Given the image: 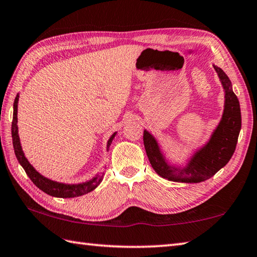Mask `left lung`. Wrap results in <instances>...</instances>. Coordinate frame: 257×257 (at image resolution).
Segmentation results:
<instances>
[{
  "mask_svg": "<svg viewBox=\"0 0 257 257\" xmlns=\"http://www.w3.org/2000/svg\"><path fill=\"white\" fill-rule=\"evenodd\" d=\"M225 90V105L219 124L204 147L193 153L186 167L169 164L161 152L158 141L144 130L143 142L152 168L160 177L170 181L197 183L211 178L224 168L235 152L241 127L239 101L234 94L231 83L224 71L214 65Z\"/></svg>",
  "mask_w": 257,
  "mask_h": 257,
  "instance_id": "obj_1",
  "label": "left lung"
}]
</instances>
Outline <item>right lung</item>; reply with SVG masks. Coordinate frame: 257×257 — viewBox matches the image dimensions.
<instances>
[{"label": "right lung", "instance_id": "obj_1", "mask_svg": "<svg viewBox=\"0 0 257 257\" xmlns=\"http://www.w3.org/2000/svg\"><path fill=\"white\" fill-rule=\"evenodd\" d=\"M18 101H19V94L17 95L16 99H14L13 104V120H12V141H13V148L14 153L18 159L19 163L21 164L24 171L28 174V177L31 179V181L35 185L42 190L43 192L48 193L52 197L57 198H74L86 195L90 191H93L95 188L101 182L103 179V174H96L91 180H88L83 183H78V185H67V183H61L50 180L46 177H43L42 174L39 173L35 168H33L30 162L28 161V159L24 157V153L22 151V147L20 143V138H19V131H18ZM116 132L109 138L107 142V151L109 149V145L112 143L113 139L115 138Z\"/></svg>", "mask_w": 257, "mask_h": 257}]
</instances>
